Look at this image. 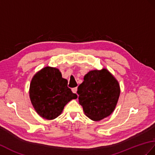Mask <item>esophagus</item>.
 <instances>
[{"mask_svg": "<svg viewBox=\"0 0 155 155\" xmlns=\"http://www.w3.org/2000/svg\"><path fill=\"white\" fill-rule=\"evenodd\" d=\"M77 87L72 88V92H73V93H75V94H76V93H77Z\"/></svg>", "mask_w": 155, "mask_h": 155, "instance_id": "1", "label": "esophagus"}]
</instances>
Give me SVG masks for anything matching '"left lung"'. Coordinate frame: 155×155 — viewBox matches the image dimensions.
I'll return each instance as SVG.
<instances>
[{
  "mask_svg": "<svg viewBox=\"0 0 155 155\" xmlns=\"http://www.w3.org/2000/svg\"><path fill=\"white\" fill-rule=\"evenodd\" d=\"M79 104L86 116L100 121L113 112L120 94L118 82L106 69L88 72L78 86Z\"/></svg>",
  "mask_w": 155,
  "mask_h": 155,
  "instance_id": "1",
  "label": "left lung"
}]
</instances>
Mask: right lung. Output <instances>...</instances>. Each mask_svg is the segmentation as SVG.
I'll return each mask as SVG.
<instances>
[{"label": "right lung", "instance_id": "add662e5", "mask_svg": "<svg viewBox=\"0 0 155 155\" xmlns=\"http://www.w3.org/2000/svg\"><path fill=\"white\" fill-rule=\"evenodd\" d=\"M67 84L56 68L46 67L34 75L30 84V97L39 116L53 120L59 116L70 100L77 98Z\"/></svg>", "mask_w": 155, "mask_h": 155}]
</instances>
